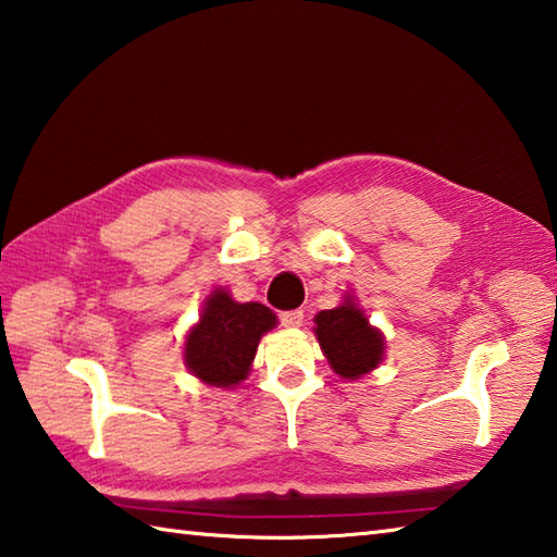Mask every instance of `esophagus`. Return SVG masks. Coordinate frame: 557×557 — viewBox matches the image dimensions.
<instances>
[{"instance_id":"esophagus-1","label":"esophagus","mask_w":557,"mask_h":557,"mask_svg":"<svg viewBox=\"0 0 557 557\" xmlns=\"http://www.w3.org/2000/svg\"><path fill=\"white\" fill-rule=\"evenodd\" d=\"M278 320H281L283 326H288V329L300 326V324H302V310H286V312H281Z\"/></svg>"}]
</instances>
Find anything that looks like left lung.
Returning <instances> with one entry per match:
<instances>
[{
	"instance_id": "obj_1",
	"label": "left lung",
	"mask_w": 557,
	"mask_h": 557,
	"mask_svg": "<svg viewBox=\"0 0 557 557\" xmlns=\"http://www.w3.org/2000/svg\"><path fill=\"white\" fill-rule=\"evenodd\" d=\"M314 324L317 342L338 377L358 380L382 362L384 336L370 326L354 298H346L334 310H322Z\"/></svg>"
}]
</instances>
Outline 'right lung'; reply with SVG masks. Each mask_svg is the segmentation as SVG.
Returning <instances> with one entry per match:
<instances>
[{
	"mask_svg": "<svg viewBox=\"0 0 557 557\" xmlns=\"http://www.w3.org/2000/svg\"><path fill=\"white\" fill-rule=\"evenodd\" d=\"M276 326L262 302H235L228 290H213L185 342L189 372L211 387H235L252 366L259 338Z\"/></svg>",
	"mask_w": 557,
	"mask_h": 557,
	"instance_id": "1",
	"label": "right lung"
}]
</instances>
